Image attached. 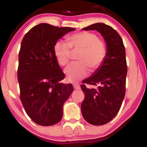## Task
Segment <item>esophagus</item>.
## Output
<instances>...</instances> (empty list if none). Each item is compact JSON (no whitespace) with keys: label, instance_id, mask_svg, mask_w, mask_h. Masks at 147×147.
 I'll return each mask as SVG.
<instances>
[{"label":"esophagus","instance_id":"esophagus-1","mask_svg":"<svg viewBox=\"0 0 147 147\" xmlns=\"http://www.w3.org/2000/svg\"><path fill=\"white\" fill-rule=\"evenodd\" d=\"M73 87H74V89H79L80 88V86L78 84H73Z\"/></svg>","mask_w":147,"mask_h":147}]
</instances>
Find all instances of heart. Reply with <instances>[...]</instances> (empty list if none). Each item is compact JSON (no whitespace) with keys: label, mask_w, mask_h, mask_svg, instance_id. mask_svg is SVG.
Returning <instances> with one entry per match:
<instances>
[{"label":"heart","mask_w":147,"mask_h":147,"mask_svg":"<svg viewBox=\"0 0 147 147\" xmlns=\"http://www.w3.org/2000/svg\"><path fill=\"white\" fill-rule=\"evenodd\" d=\"M67 40L68 43L56 41L53 50L56 60L61 65L69 62L71 49L73 51H80L77 56L79 61L70 63L64 69L67 81L74 83L87 76L89 69L94 71L100 67L105 60L106 49L104 42L91 32H78L69 36Z\"/></svg>","instance_id":"heart-1"}]
</instances>
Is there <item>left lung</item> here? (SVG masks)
I'll return each mask as SVG.
<instances>
[{
    "label": "left lung",
    "instance_id": "8db88e82",
    "mask_svg": "<svg viewBox=\"0 0 147 147\" xmlns=\"http://www.w3.org/2000/svg\"><path fill=\"white\" fill-rule=\"evenodd\" d=\"M96 30L106 44V56L100 68L84 80L81 88L85 98L81 105L84 119L91 124L103 125L119 112L124 98L127 65L125 49L118 32L106 24L98 23L82 28ZM86 84L94 88H88Z\"/></svg>",
    "mask_w": 147,
    "mask_h": 147
}]
</instances>
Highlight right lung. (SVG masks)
I'll list each match as a JSON object with an SVG mask.
<instances>
[{
    "label": "right lung",
    "instance_id": "right-lung-1",
    "mask_svg": "<svg viewBox=\"0 0 147 147\" xmlns=\"http://www.w3.org/2000/svg\"><path fill=\"white\" fill-rule=\"evenodd\" d=\"M73 30L41 23L22 40L17 72L20 98L27 115L39 125L52 126L60 121L63 104L73 91L71 84L60 82L65 74L53 50L58 39Z\"/></svg>",
    "mask_w": 147,
    "mask_h": 147
}]
</instances>
